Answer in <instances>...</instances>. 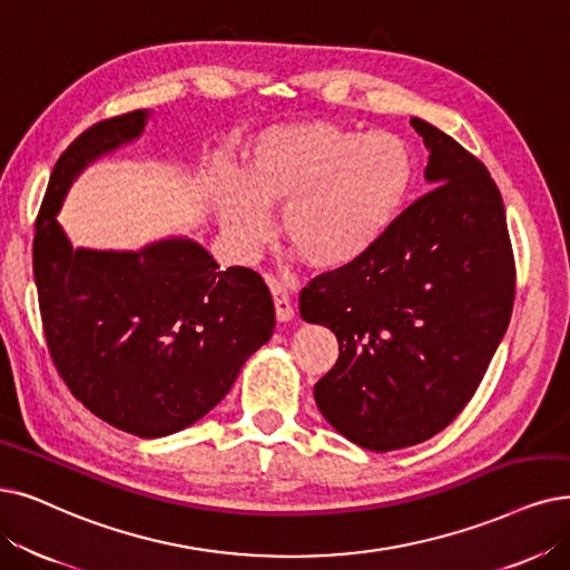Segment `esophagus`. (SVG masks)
<instances>
[{
  "label": "esophagus",
  "mask_w": 570,
  "mask_h": 570,
  "mask_svg": "<svg viewBox=\"0 0 570 570\" xmlns=\"http://www.w3.org/2000/svg\"><path fill=\"white\" fill-rule=\"evenodd\" d=\"M268 289H271V299H273V308H276L278 321H289L294 315V306L285 285L278 283L276 278H268Z\"/></svg>",
  "instance_id": "esophagus-1"
}]
</instances>
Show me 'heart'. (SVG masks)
Masks as SVG:
<instances>
[{
  "mask_svg": "<svg viewBox=\"0 0 570 570\" xmlns=\"http://www.w3.org/2000/svg\"><path fill=\"white\" fill-rule=\"evenodd\" d=\"M412 177V151L393 132L276 126L247 145L238 179L219 181L215 206L224 232L245 247L268 234L266 210L285 206L281 232L294 253L315 268H341L389 234Z\"/></svg>",
  "mask_w": 570,
  "mask_h": 570,
  "instance_id": "obj_1",
  "label": "heart"
}]
</instances>
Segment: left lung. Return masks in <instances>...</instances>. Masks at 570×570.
I'll list each match as a JSON object with an SVG mask.
<instances>
[{"mask_svg": "<svg viewBox=\"0 0 570 570\" xmlns=\"http://www.w3.org/2000/svg\"><path fill=\"white\" fill-rule=\"evenodd\" d=\"M432 187L357 262L315 276L302 317L327 325L338 360L315 383L323 416L370 451L438 435L489 370L503 338L517 268L505 206L480 158L412 119Z\"/></svg>", "mask_w": 570, "mask_h": 570, "instance_id": "left-lung-1", "label": "left lung"}]
</instances>
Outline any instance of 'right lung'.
<instances>
[{"label":"right lung","instance_id":"right-lung-1","mask_svg":"<svg viewBox=\"0 0 570 570\" xmlns=\"http://www.w3.org/2000/svg\"><path fill=\"white\" fill-rule=\"evenodd\" d=\"M147 111L109 117L67 147L35 224L32 268L41 325L60 379L105 423L164 438L229 393L245 360L276 325L257 271H226L187 238L140 253L75 249L56 219L72 179L138 138Z\"/></svg>","mask_w":570,"mask_h":570}]
</instances>
